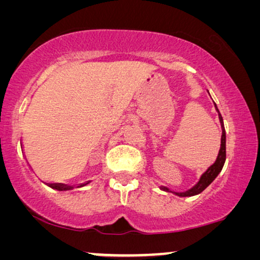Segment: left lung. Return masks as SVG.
I'll return each mask as SVG.
<instances>
[{
  "label": "left lung",
  "instance_id": "8db88e82",
  "mask_svg": "<svg viewBox=\"0 0 260 260\" xmlns=\"http://www.w3.org/2000/svg\"><path fill=\"white\" fill-rule=\"evenodd\" d=\"M214 107H216L217 112H218V117H219V121H220V126H222V140H220V149H219V153H218V156H217L216 161L213 162L212 165L208 168L206 171L204 172L203 176H201L200 179H199V182L197 184L194 185L193 188L189 189L187 191H183V193H175L176 195H178V197H193V195H198L200 194L201 191H204L205 189H206L208 185H210L212 182L214 181V178L218 176V174L220 171H222L223 166H224V162H225V158H226V149H225V129H224V123H223V118L222 115H220L218 108H217L216 104H214ZM161 190H165V191H170L169 188L166 187H160ZM174 193V191H172Z\"/></svg>",
  "mask_w": 260,
  "mask_h": 260
}]
</instances>
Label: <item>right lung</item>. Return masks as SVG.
Here are the masks:
<instances>
[{
    "mask_svg": "<svg viewBox=\"0 0 260 260\" xmlns=\"http://www.w3.org/2000/svg\"><path fill=\"white\" fill-rule=\"evenodd\" d=\"M88 183H89V182H88ZM88 183H83L81 185H78V188L83 187V185H85ZM49 187L53 188V189H56V190H60V191H61V190H71V189L73 188V187H71V185H66V184H62V183H49Z\"/></svg>",
    "mask_w": 260,
    "mask_h": 260,
    "instance_id": "right-lung-1",
    "label": "right lung"
}]
</instances>
